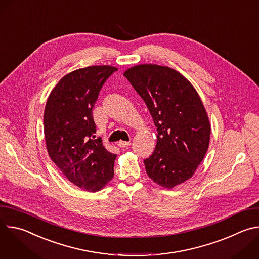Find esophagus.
Returning <instances> with one entry per match:
<instances>
[{
	"label": "esophagus",
	"mask_w": 259,
	"mask_h": 259,
	"mask_svg": "<svg viewBox=\"0 0 259 259\" xmlns=\"http://www.w3.org/2000/svg\"><path fill=\"white\" fill-rule=\"evenodd\" d=\"M130 144H131V142H130V141H123V140H121V141H119V142H118V145H119L120 147H122V149H124V147L129 146Z\"/></svg>",
	"instance_id": "obj_1"
}]
</instances>
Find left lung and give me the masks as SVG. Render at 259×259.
<instances>
[{
	"instance_id": "8db88e82",
	"label": "left lung",
	"mask_w": 259,
	"mask_h": 259,
	"mask_svg": "<svg viewBox=\"0 0 259 259\" xmlns=\"http://www.w3.org/2000/svg\"><path fill=\"white\" fill-rule=\"evenodd\" d=\"M145 102L158 131L156 149L145 159L147 175L172 189L190 179L209 147L211 127L194 86L168 66L139 64L124 72Z\"/></svg>"
}]
</instances>
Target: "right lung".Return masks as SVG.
I'll return each instance as SVG.
<instances>
[{"instance_id": "add662e5", "label": "right lung", "mask_w": 259, "mask_h": 259, "mask_svg": "<svg viewBox=\"0 0 259 259\" xmlns=\"http://www.w3.org/2000/svg\"><path fill=\"white\" fill-rule=\"evenodd\" d=\"M118 70L93 65L73 70L52 89L44 112V134L49 157L64 176L81 190L98 192L114 177L117 155L100 138L92 109L107 78Z\"/></svg>"}]
</instances>
